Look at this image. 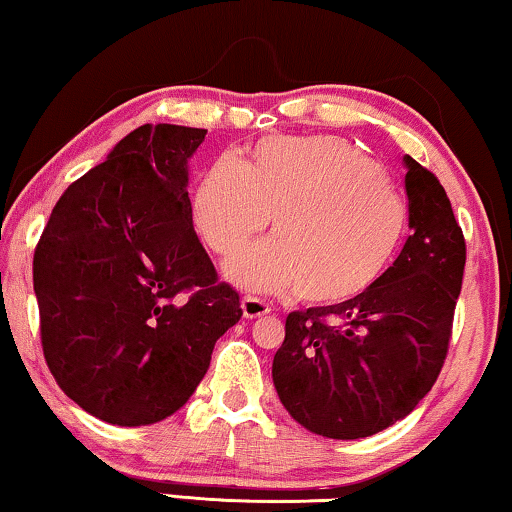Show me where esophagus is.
<instances>
[{"label":"esophagus","instance_id":"1","mask_svg":"<svg viewBox=\"0 0 512 512\" xmlns=\"http://www.w3.org/2000/svg\"><path fill=\"white\" fill-rule=\"evenodd\" d=\"M241 308H243V317H248V319L269 315L271 312L269 303H264L262 299H257V296H250V294H246L241 299Z\"/></svg>","mask_w":512,"mask_h":512}]
</instances>
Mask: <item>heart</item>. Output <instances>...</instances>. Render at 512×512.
<instances>
[{
	"mask_svg": "<svg viewBox=\"0 0 512 512\" xmlns=\"http://www.w3.org/2000/svg\"><path fill=\"white\" fill-rule=\"evenodd\" d=\"M276 236L227 264L243 285L345 303L384 276L404 236L407 209L384 170L335 135L264 137L243 163L220 158L193 197L204 246L232 255L269 225Z\"/></svg>",
	"mask_w": 512,
	"mask_h": 512,
	"instance_id": "1",
	"label": "heart"
}]
</instances>
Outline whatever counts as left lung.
I'll use <instances>...</instances> for the list:
<instances>
[{
  "label": "left lung",
  "instance_id": "left-lung-1",
  "mask_svg": "<svg viewBox=\"0 0 512 512\" xmlns=\"http://www.w3.org/2000/svg\"><path fill=\"white\" fill-rule=\"evenodd\" d=\"M411 236L352 301L289 312L273 384L305 430L361 439L414 411L437 381L462 289V227L444 186L404 156Z\"/></svg>",
  "mask_w": 512,
  "mask_h": 512
}]
</instances>
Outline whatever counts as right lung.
<instances>
[{
	"label": "right lung",
	"mask_w": 512,
	"mask_h": 512,
	"mask_svg": "<svg viewBox=\"0 0 512 512\" xmlns=\"http://www.w3.org/2000/svg\"><path fill=\"white\" fill-rule=\"evenodd\" d=\"M204 128L144 124L59 197L34 253L45 363L105 423L172 416L239 322L193 230L188 158Z\"/></svg>",
	"instance_id": "obj_1"
}]
</instances>
